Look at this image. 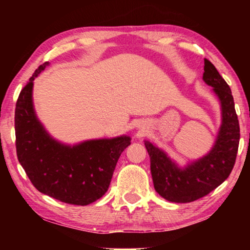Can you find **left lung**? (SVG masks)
I'll return each mask as SVG.
<instances>
[{"mask_svg":"<svg viewBox=\"0 0 250 250\" xmlns=\"http://www.w3.org/2000/svg\"><path fill=\"white\" fill-rule=\"evenodd\" d=\"M203 80L211 87L222 111V124L208 153L181 167L162 149L145 141L154 188L168 202L189 203L207 195L229 176L236 161L240 134L230 88L207 59Z\"/></svg>","mask_w":250,"mask_h":250,"instance_id":"obj_1","label":"left lung"}]
</instances>
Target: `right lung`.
I'll list each match as a JSON object with an SVG mask.
<instances>
[{
    "instance_id": "1",
    "label": "right lung",
    "mask_w": 250,
    "mask_h": 250,
    "mask_svg": "<svg viewBox=\"0 0 250 250\" xmlns=\"http://www.w3.org/2000/svg\"><path fill=\"white\" fill-rule=\"evenodd\" d=\"M49 62L29 78L15 108L16 153L32 184L41 193L73 205H88L108 191L118 160L131 143L129 135L92 139L65 145L54 139L36 116L34 80Z\"/></svg>"
}]
</instances>
